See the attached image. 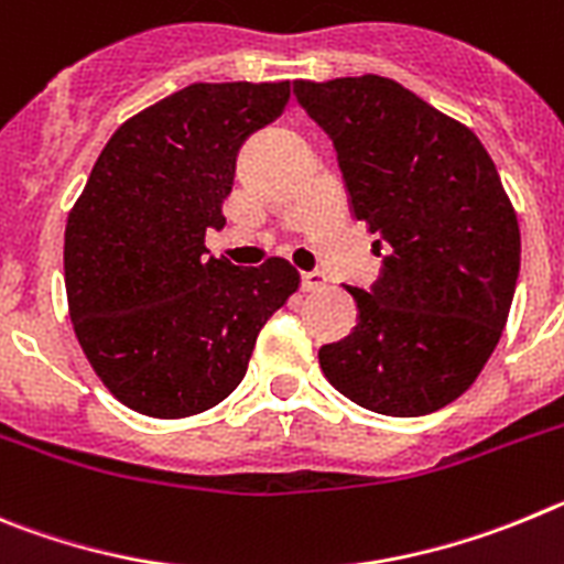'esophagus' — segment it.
Listing matches in <instances>:
<instances>
[{"label":"esophagus","instance_id":"1","mask_svg":"<svg viewBox=\"0 0 564 564\" xmlns=\"http://www.w3.org/2000/svg\"><path fill=\"white\" fill-rule=\"evenodd\" d=\"M301 283L306 292H314V289H323L326 286V275L319 270H312V272H301Z\"/></svg>","mask_w":564,"mask_h":564}]
</instances>
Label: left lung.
<instances>
[{"label": "left lung", "mask_w": 564, "mask_h": 564, "mask_svg": "<svg viewBox=\"0 0 564 564\" xmlns=\"http://www.w3.org/2000/svg\"><path fill=\"white\" fill-rule=\"evenodd\" d=\"M294 98L337 151L382 272L345 286L357 328L319 348L328 382L382 415L455 402L489 362L520 275V227L484 143L382 75L297 80Z\"/></svg>", "instance_id": "obj_1"}]
</instances>
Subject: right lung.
I'll use <instances>...</instances> for the list:
<instances>
[{
	"label": "right lung",
	"mask_w": 564,
	"mask_h": 564,
	"mask_svg": "<svg viewBox=\"0 0 564 564\" xmlns=\"http://www.w3.org/2000/svg\"><path fill=\"white\" fill-rule=\"evenodd\" d=\"M281 84H191L126 120L64 232L75 337L100 382L154 419L210 410L238 388L258 332L297 289L283 258L210 256L247 137L281 118Z\"/></svg>",
	"instance_id": "add662e5"
}]
</instances>
